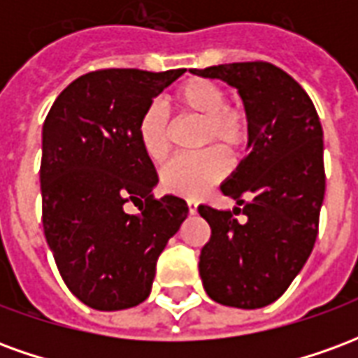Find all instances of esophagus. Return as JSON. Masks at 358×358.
I'll use <instances>...</instances> for the list:
<instances>
[{
  "mask_svg": "<svg viewBox=\"0 0 358 358\" xmlns=\"http://www.w3.org/2000/svg\"><path fill=\"white\" fill-rule=\"evenodd\" d=\"M187 210H189V215H195V213H197V203L189 199V201H187Z\"/></svg>",
  "mask_w": 358,
  "mask_h": 358,
  "instance_id": "1",
  "label": "esophagus"
}]
</instances>
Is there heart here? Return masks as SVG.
Segmentation results:
<instances>
[{
    "instance_id": "1",
    "label": "heart",
    "mask_w": 358,
    "mask_h": 358,
    "mask_svg": "<svg viewBox=\"0 0 358 358\" xmlns=\"http://www.w3.org/2000/svg\"><path fill=\"white\" fill-rule=\"evenodd\" d=\"M180 115L201 118L199 145L220 143L230 153H240L248 145L251 128L245 109L226 101V92L210 78H187L171 95ZM169 115L161 105H149L138 120V141L153 163L166 159L172 145ZM230 171V159L220 148H209L189 157H176L161 171V186L174 195L197 199L218 184Z\"/></svg>"
}]
</instances>
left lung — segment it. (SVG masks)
<instances>
[{"label":"left lung","instance_id":"obj_1","mask_svg":"<svg viewBox=\"0 0 358 358\" xmlns=\"http://www.w3.org/2000/svg\"><path fill=\"white\" fill-rule=\"evenodd\" d=\"M238 90L249 117V155L220 186L234 210L199 205L210 240L199 274L210 299L261 308L282 295L315 248L326 192L322 124L307 92L282 69L228 63L192 71ZM246 215L241 223L236 214Z\"/></svg>","mask_w":358,"mask_h":358}]
</instances>
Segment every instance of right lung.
I'll list each match as a JSON object with an SVG mask.
<instances>
[{
  "label": "right lung",
  "mask_w": 358,
  "mask_h": 358,
  "mask_svg": "<svg viewBox=\"0 0 358 358\" xmlns=\"http://www.w3.org/2000/svg\"><path fill=\"white\" fill-rule=\"evenodd\" d=\"M186 69H103L76 78L42 130V222L66 287L95 310H122L151 293L157 259L187 217L176 195L153 197L157 172L138 120ZM126 202L141 213L128 215Z\"/></svg>",
  "instance_id": "add662e5"
}]
</instances>
